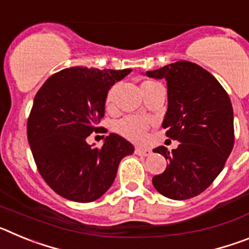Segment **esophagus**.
<instances>
[{
    "label": "esophagus",
    "instance_id": "34e87169",
    "mask_svg": "<svg viewBox=\"0 0 249 249\" xmlns=\"http://www.w3.org/2000/svg\"><path fill=\"white\" fill-rule=\"evenodd\" d=\"M135 153L138 156H144V157H146V156L151 155L152 152H151V149H148V148H143V147H136Z\"/></svg>",
    "mask_w": 249,
    "mask_h": 249
}]
</instances>
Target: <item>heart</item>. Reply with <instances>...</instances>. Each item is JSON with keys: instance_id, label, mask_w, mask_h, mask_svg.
I'll use <instances>...</instances> for the list:
<instances>
[{"instance_id": "b5f03b06", "label": "heart", "mask_w": 249, "mask_h": 249, "mask_svg": "<svg viewBox=\"0 0 249 249\" xmlns=\"http://www.w3.org/2000/svg\"><path fill=\"white\" fill-rule=\"evenodd\" d=\"M151 83H156L153 81H146L142 83V87ZM118 85H113L106 93L105 107L106 109H112L114 106V96L117 92ZM149 127V120L143 117H124L118 121L114 126V129L117 133L123 136L124 138L133 142H141L146 137V132Z\"/></svg>"}]
</instances>
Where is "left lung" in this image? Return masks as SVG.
Instances as JSON below:
<instances>
[{
	"mask_svg": "<svg viewBox=\"0 0 249 249\" xmlns=\"http://www.w3.org/2000/svg\"><path fill=\"white\" fill-rule=\"evenodd\" d=\"M146 76L167 81L168 108L162 127L167 137L179 142L171 153L164 146L153 149L168 164L152 183L167 198H192L212 184L233 149L230 96L210 72L188 61L147 71Z\"/></svg>",
	"mask_w": 249,
	"mask_h": 249,
	"instance_id": "8db88e82",
	"label": "left lung"
}]
</instances>
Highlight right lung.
I'll return each instance as SVG.
<instances>
[{
  "label": "right lung",
  "mask_w": 249,
  "mask_h": 249,
  "mask_svg": "<svg viewBox=\"0 0 249 249\" xmlns=\"http://www.w3.org/2000/svg\"><path fill=\"white\" fill-rule=\"evenodd\" d=\"M132 70L71 67L46 81L35 96L27 138L39 175L63 198L87 203L113 183L118 164L135 148L111 133L101 148L86 138L100 131L106 93Z\"/></svg>",
  "instance_id": "add662e5"
}]
</instances>
